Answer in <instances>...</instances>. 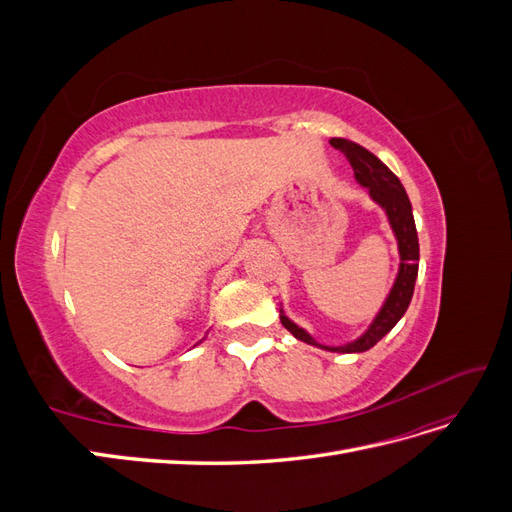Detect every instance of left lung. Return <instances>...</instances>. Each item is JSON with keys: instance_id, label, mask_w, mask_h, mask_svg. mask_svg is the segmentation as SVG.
Returning <instances> with one entry per match:
<instances>
[{"instance_id": "1", "label": "left lung", "mask_w": 512, "mask_h": 512, "mask_svg": "<svg viewBox=\"0 0 512 512\" xmlns=\"http://www.w3.org/2000/svg\"><path fill=\"white\" fill-rule=\"evenodd\" d=\"M331 145L342 151L348 158L354 170V179L359 181L363 188H367L369 198L374 200L378 207H382L386 218H389L391 230L397 239L399 271L389 297L384 299L374 322H371L369 329L359 339H354V342H348L344 346H324V344H318L312 335L299 327V324H294L284 314V309H280V320L294 337L301 339V342L309 346H316L329 352H339V354H350V352H365L369 348H374L380 339L401 320V316L406 314V309L412 301L414 282L418 275V235H416L410 198L401 181L391 173V168L382 160H378L374 153L348 141V138H331Z\"/></svg>"}]
</instances>
